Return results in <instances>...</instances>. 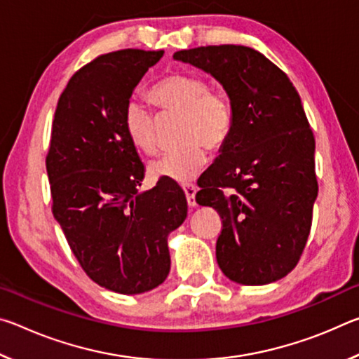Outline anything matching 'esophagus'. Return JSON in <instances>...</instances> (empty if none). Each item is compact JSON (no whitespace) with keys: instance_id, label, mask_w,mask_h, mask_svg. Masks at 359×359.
I'll use <instances>...</instances> for the list:
<instances>
[{"instance_id":"34e87169","label":"esophagus","mask_w":359,"mask_h":359,"mask_svg":"<svg viewBox=\"0 0 359 359\" xmlns=\"http://www.w3.org/2000/svg\"><path fill=\"white\" fill-rule=\"evenodd\" d=\"M184 191H185L188 205H190V208H194V205H196V199H194V196H196V187L187 185V187H184Z\"/></svg>"}]
</instances>
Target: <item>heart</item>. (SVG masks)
<instances>
[{
    "instance_id": "obj_1",
    "label": "heart",
    "mask_w": 359,
    "mask_h": 359,
    "mask_svg": "<svg viewBox=\"0 0 359 359\" xmlns=\"http://www.w3.org/2000/svg\"><path fill=\"white\" fill-rule=\"evenodd\" d=\"M151 100L166 111L182 112L179 147L169 149L151 163V172L177 184H188L203 171L208 149L226 141L233 126V104L226 92L209 90L205 79L193 74L169 76L151 90ZM125 131L144 154L158 149L156 120L139 100H130L123 112Z\"/></svg>"
}]
</instances>
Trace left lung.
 I'll return each instance as SVG.
<instances>
[{"label":"left lung","mask_w":359,"mask_h":359,"mask_svg":"<svg viewBox=\"0 0 359 359\" xmlns=\"http://www.w3.org/2000/svg\"><path fill=\"white\" fill-rule=\"evenodd\" d=\"M174 60L210 74L233 104V126L196 193L223 220L217 263L236 283L276 282L301 258L318 194L299 95L280 68L245 46L196 47Z\"/></svg>","instance_id":"1"}]
</instances>
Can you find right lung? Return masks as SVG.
I'll return each instance as SVG.
<instances>
[{
	"instance_id": "1",
	"label": "right lung",
	"mask_w": 359,
	"mask_h": 359,
	"mask_svg": "<svg viewBox=\"0 0 359 359\" xmlns=\"http://www.w3.org/2000/svg\"><path fill=\"white\" fill-rule=\"evenodd\" d=\"M163 53L125 48L79 69L58 100L46 158L52 212L72 253L93 282L120 294L166 280L168 236L187 218L175 182L137 191L145 169L123 125L133 90Z\"/></svg>"
}]
</instances>
